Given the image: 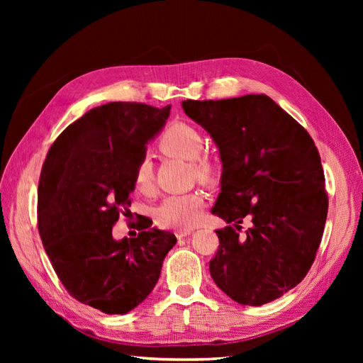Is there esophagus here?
<instances>
[{
	"label": "esophagus",
	"mask_w": 363,
	"mask_h": 363,
	"mask_svg": "<svg viewBox=\"0 0 363 363\" xmlns=\"http://www.w3.org/2000/svg\"><path fill=\"white\" fill-rule=\"evenodd\" d=\"M194 232L192 228H184V230H177V232H175V236H177L179 239H182V238H186V236H189L191 233Z\"/></svg>",
	"instance_id": "obj_1"
}]
</instances>
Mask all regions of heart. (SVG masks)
Returning a JSON list of instances; mask_svg holds the SVG:
<instances>
[{"label":"heart","instance_id":"b5f03b06","mask_svg":"<svg viewBox=\"0 0 363 363\" xmlns=\"http://www.w3.org/2000/svg\"><path fill=\"white\" fill-rule=\"evenodd\" d=\"M159 147L164 155L192 162V168L201 180L212 177V163L206 157H200L203 150V136L192 125L183 123L172 124L164 131ZM133 184L136 191L144 195L151 194L155 189V175H152V164L148 157H142L136 163ZM203 206L204 195L200 191L169 195L157 207L156 219L159 225L164 228H191L199 221Z\"/></svg>","mask_w":363,"mask_h":363}]
</instances>
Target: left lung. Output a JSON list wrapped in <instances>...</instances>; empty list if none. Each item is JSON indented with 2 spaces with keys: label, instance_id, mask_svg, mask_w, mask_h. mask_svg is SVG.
<instances>
[{
  "label": "left lung",
  "instance_id": "obj_1",
  "mask_svg": "<svg viewBox=\"0 0 363 363\" xmlns=\"http://www.w3.org/2000/svg\"><path fill=\"white\" fill-rule=\"evenodd\" d=\"M182 107L211 135L223 162L212 213L232 225L216 230L211 276L239 304L276 300L306 277L321 242L328 199L320 152L263 94ZM242 220L252 223L244 238L237 233Z\"/></svg>",
  "mask_w": 363,
  "mask_h": 363
}]
</instances>
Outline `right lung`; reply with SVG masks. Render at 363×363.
<instances>
[{
    "label": "right lung",
    "mask_w": 363,
    "mask_h": 363,
    "mask_svg": "<svg viewBox=\"0 0 363 363\" xmlns=\"http://www.w3.org/2000/svg\"><path fill=\"white\" fill-rule=\"evenodd\" d=\"M171 106L108 103L65 128L43 162L38 225L43 248L67 291L108 315L133 311L155 289L171 232L142 223L116 240L112 227L130 212L136 163L167 124Z\"/></svg>",
    "instance_id": "right-lung-1"
}]
</instances>
